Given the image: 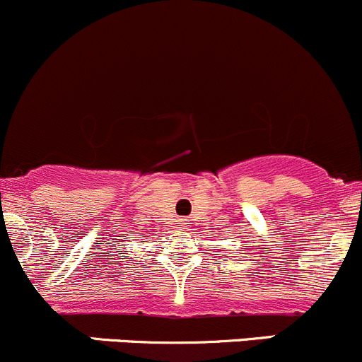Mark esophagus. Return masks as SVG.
<instances>
[{
    "instance_id": "esophagus-1",
    "label": "esophagus",
    "mask_w": 362,
    "mask_h": 362,
    "mask_svg": "<svg viewBox=\"0 0 362 362\" xmlns=\"http://www.w3.org/2000/svg\"><path fill=\"white\" fill-rule=\"evenodd\" d=\"M178 224H180L182 228H185V226H187L189 222H187V218H178Z\"/></svg>"
}]
</instances>
